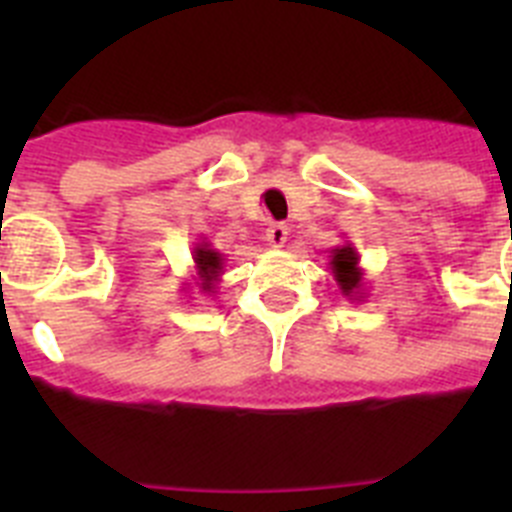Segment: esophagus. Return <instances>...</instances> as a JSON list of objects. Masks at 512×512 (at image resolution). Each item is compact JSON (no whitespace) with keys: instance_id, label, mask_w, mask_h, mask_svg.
I'll return each mask as SVG.
<instances>
[{"instance_id":"1","label":"esophagus","mask_w":512,"mask_h":512,"mask_svg":"<svg viewBox=\"0 0 512 512\" xmlns=\"http://www.w3.org/2000/svg\"><path fill=\"white\" fill-rule=\"evenodd\" d=\"M287 238H289V228L284 223H274L269 225V230H266V241H269L271 248H284Z\"/></svg>"}]
</instances>
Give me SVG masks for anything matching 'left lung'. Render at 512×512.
<instances>
[{
    "label": "left lung",
    "mask_w": 512,
    "mask_h": 512,
    "mask_svg": "<svg viewBox=\"0 0 512 512\" xmlns=\"http://www.w3.org/2000/svg\"><path fill=\"white\" fill-rule=\"evenodd\" d=\"M330 271L336 277L341 295L348 300H364V269L359 266V251L354 243H341V246L330 248Z\"/></svg>",
    "instance_id": "obj_1"
}]
</instances>
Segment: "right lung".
I'll return each instance as SVG.
<instances>
[{
    "label": "right lung",
    "mask_w": 512,
    "mask_h": 512,
    "mask_svg": "<svg viewBox=\"0 0 512 512\" xmlns=\"http://www.w3.org/2000/svg\"><path fill=\"white\" fill-rule=\"evenodd\" d=\"M192 259H194V269H197V287H200L202 295H215V287L223 277V253L215 251L210 243H197L192 251Z\"/></svg>",
    "instance_id": "obj_1"
}]
</instances>
